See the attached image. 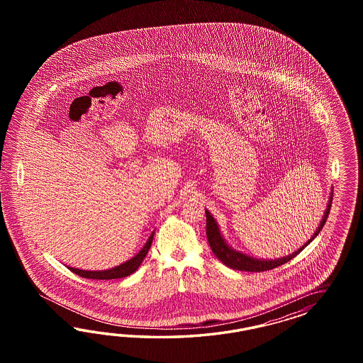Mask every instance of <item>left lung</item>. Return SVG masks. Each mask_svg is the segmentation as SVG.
Listing matches in <instances>:
<instances>
[{"label": "left lung", "instance_id": "1", "mask_svg": "<svg viewBox=\"0 0 363 363\" xmlns=\"http://www.w3.org/2000/svg\"><path fill=\"white\" fill-rule=\"evenodd\" d=\"M331 201H333V194L330 197L328 209L325 211V216H323V218L320 220L318 229L315 230V233L313 234V237L302 247H299L297 252H294V253L290 254L287 257L278 258V259H269V261L267 259H257V258H253L250 255H246V254L233 250L230 246L225 242L223 237L220 235V228H218L217 222L213 218V216L210 214L209 211L206 210L205 211L206 213V235H208V241H209L211 252L220 259L222 264L229 266L231 269H235V270L259 273V272H266V270L275 269V267H278L281 264L289 262L290 259H293L296 255L301 253L308 246L310 242L313 241L318 235L320 230H322V228L325 226L328 217H329L330 209H331Z\"/></svg>", "mask_w": 363, "mask_h": 363}]
</instances>
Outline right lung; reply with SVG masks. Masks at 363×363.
<instances>
[{
	"mask_svg": "<svg viewBox=\"0 0 363 363\" xmlns=\"http://www.w3.org/2000/svg\"><path fill=\"white\" fill-rule=\"evenodd\" d=\"M154 233L149 237L147 242L145 243L143 250L137 255H134L132 259L126 261L125 264H121L120 266H116L109 270H101V272H88V270H79V269H74V267H67L70 272H73L74 274L88 278V279H116V278H123L128 275L133 274L138 266L143 264V258L146 257V254L149 252L152 242H153Z\"/></svg>",
	"mask_w": 363,
	"mask_h": 363,
	"instance_id": "right-lung-1",
	"label": "right lung"
}]
</instances>
